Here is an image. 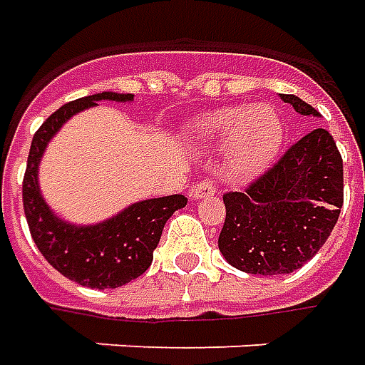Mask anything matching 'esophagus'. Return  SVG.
Wrapping results in <instances>:
<instances>
[{"instance_id": "obj_1", "label": "esophagus", "mask_w": 365, "mask_h": 365, "mask_svg": "<svg viewBox=\"0 0 365 365\" xmlns=\"http://www.w3.org/2000/svg\"><path fill=\"white\" fill-rule=\"evenodd\" d=\"M209 195H215L212 178H202V180H199L195 187L190 188V197H192L195 200L202 199V197H209Z\"/></svg>"}]
</instances>
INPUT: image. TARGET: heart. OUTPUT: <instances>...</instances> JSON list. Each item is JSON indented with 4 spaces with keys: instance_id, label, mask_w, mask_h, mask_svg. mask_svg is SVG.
<instances>
[{
    "instance_id": "1",
    "label": "heart",
    "mask_w": 365,
    "mask_h": 365,
    "mask_svg": "<svg viewBox=\"0 0 365 365\" xmlns=\"http://www.w3.org/2000/svg\"><path fill=\"white\" fill-rule=\"evenodd\" d=\"M200 140H229L235 173L255 175L271 163L283 140V126L269 106L225 108L195 124Z\"/></svg>"
}]
</instances>
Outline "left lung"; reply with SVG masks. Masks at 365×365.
I'll list each match as a JSON object with an SVG mask.
<instances>
[{
  "instance_id": "1",
  "label": "left lung",
  "mask_w": 365,
  "mask_h": 365,
  "mask_svg": "<svg viewBox=\"0 0 365 365\" xmlns=\"http://www.w3.org/2000/svg\"><path fill=\"white\" fill-rule=\"evenodd\" d=\"M299 114L319 112L293 94H281ZM222 257L245 273L283 275L305 265L324 247L344 205V160L325 128L291 144L243 190L222 195Z\"/></svg>"
}]
</instances>
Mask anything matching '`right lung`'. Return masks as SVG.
I'll return each mask as SVG.
<instances>
[{
	"label": "right lung",
	"mask_w": 365,
	"mask_h": 365,
	"mask_svg": "<svg viewBox=\"0 0 365 365\" xmlns=\"http://www.w3.org/2000/svg\"><path fill=\"white\" fill-rule=\"evenodd\" d=\"M98 100L128 102L132 94L102 92L63 104L34 134L24 175V212L40 253L63 277L92 289H114L140 277L153 263V253L165 222L187 205V197L170 195L136 202L118 217L94 227H74L53 217L38 188V165L46 144L76 112Z\"/></svg>",
	"instance_id": "add662e5"
}]
</instances>
